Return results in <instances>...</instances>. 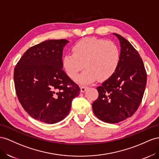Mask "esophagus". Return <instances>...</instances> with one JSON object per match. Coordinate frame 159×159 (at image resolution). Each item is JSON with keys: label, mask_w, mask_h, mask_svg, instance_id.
<instances>
[{"label": "esophagus", "mask_w": 159, "mask_h": 159, "mask_svg": "<svg viewBox=\"0 0 159 159\" xmlns=\"http://www.w3.org/2000/svg\"><path fill=\"white\" fill-rule=\"evenodd\" d=\"M87 88L88 87H84V86H82V87H80V91H81V93H84L85 90L87 89Z\"/></svg>", "instance_id": "obj_1"}]
</instances>
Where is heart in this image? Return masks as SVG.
<instances>
[{
    "label": "heart",
    "mask_w": 159,
    "mask_h": 159,
    "mask_svg": "<svg viewBox=\"0 0 159 159\" xmlns=\"http://www.w3.org/2000/svg\"><path fill=\"white\" fill-rule=\"evenodd\" d=\"M72 51L73 53L63 56L62 65L71 79H75L85 66L76 79L81 84H90L98 78L100 80L108 79L115 73L120 62V49L111 40L85 37L77 41Z\"/></svg>",
    "instance_id": "obj_1"
}]
</instances>
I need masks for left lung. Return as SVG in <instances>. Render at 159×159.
Segmentation results:
<instances>
[{
    "label": "left lung",
    "instance_id": "8db88e82",
    "mask_svg": "<svg viewBox=\"0 0 159 159\" xmlns=\"http://www.w3.org/2000/svg\"><path fill=\"white\" fill-rule=\"evenodd\" d=\"M120 59L110 78L97 88L98 97L93 103L94 114L108 123H117L133 116L142 101L147 72L142 58L133 45L120 34Z\"/></svg>",
    "mask_w": 159,
    "mask_h": 159
}]
</instances>
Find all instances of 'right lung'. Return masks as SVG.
I'll return each instance as SVG.
<instances>
[{
	"mask_svg": "<svg viewBox=\"0 0 159 159\" xmlns=\"http://www.w3.org/2000/svg\"><path fill=\"white\" fill-rule=\"evenodd\" d=\"M67 40H48L29 48L18 62L14 82L18 99L34 119L57 123L69 115L80 89L62 69Z\"/></svg>",
	"mask_w": 159,
	"mask_h": 159,
	"instance_id": "add662e5",
	"label": "right lung"
}]
</instances>
